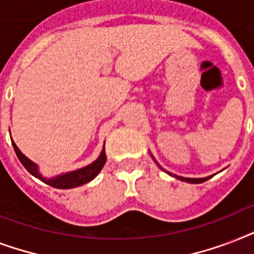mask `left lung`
Masks as SVG:
<instances>
[{
	"mask_svg": "<svg viewBox=\"0 0 254 254\" xmlns=\"http://www.w3.org/2000/svg\"><path fill=\"white\" fill-rule=\"evenodd\" d=\"M158 165V163H157ZM159 166V165H158ZM161 167V166H159ZM162 169V167H161ZM163 170V169H162ZM163 171H166V170H163ZM169 175H173L174 178H177V179H181V181H185V182H189V183H195V185H197V183H203V182H205L207 179H209L211 177H207V178H183V177H178V175H174V174L169 173V171H166Z\"/></svg>",
	"mask_w": 254,
	"mask_h": 254,
	"instance_id": "left-lung-1",
	"label": "left lung"
}]
</instances>
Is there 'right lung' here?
Wrapping results in <instances>:
<instances>
[{
    "mask_svg": "<svg viewBox=\"0 0 254 254\" xmlns=\"http://www.w3.org/2000/svg\"><path fill=\"white\" fill-rule=\"evenodd\" d=\"M13 143L14 150H15V154H17L18 159L21 161V163L25 166V169L29 171L31 175H34L38 179H41L42 182H45L46 185L51 186V187H55V189L61 190H67V189H75V187H79L81 185H85L89 181H92L93 178L97 175V174L101 171V169L104 167L105 162H107V155H105V149L103 147L101 150V154L95 162H92L91 165H88L85 167H81L79 170H75V171H71V173L61 174L55 178H46L43 177L39 171H38V166L33 161H30L26 155L22 154V151L17 147V145L11 141ZM105 146V143H104Z\"/></svg>",
    "mask_w": 254,
    "mask_h": 254,
    "instance_id": "1",
    "label": "right lung"
}]
</instances>
